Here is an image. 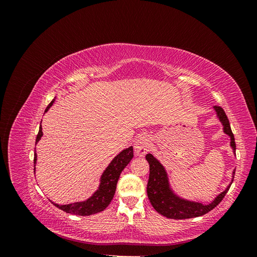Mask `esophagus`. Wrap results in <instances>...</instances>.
Instances as JSON below:
<instances>
[{"instance_id":"esophagus-1","label":"esophagus","mask_w":257,"mask_h":257,"mask_svg":"<svg viewBox=\"0 0 257 257\" xmlns=\"http://www.w3.org/2000/svg\"><path fill=\"white\" fill-rule=\"evenodd\" d=\"M150 141L151 138L149 135H139L134 144V149L137 155L139 157H144V155L150 150Z\"/></svg>"}]
</instances>
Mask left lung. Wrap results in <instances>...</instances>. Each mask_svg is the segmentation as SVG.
<instances>
[{"label": "left lung", "mask_w": 257, "mask_h": 257, "mask_svg": "<svg viewBox=\"0 0 257 257\" xmlns=\"http://www.w3.org/2000/svg\"><path fill=\"white\" fill-rule=\"evenodd\" d=\"M214 110L216 112L217 119L220 120L223 125V132L230 137V147L236 151V144H235V137L232 134L229 121L227 119V115L225 114L223 108L220 106H214ZM146 160L148 161L150 165V175H149V181L147 185V194L149 197L150 203L152 207L157 210V211L164 215L168 219L174 220H182V219H191V217H196L204 215L211 211L213 208L219 205L224 196L226 195L230 185L234 180L235 170L232 172V179L229 185L225 189L222 193H220L211 203L204 205L197 201H192L184 199L177 194L170 188L169 179L166 170L163 166L160 161L155 159L151 153H148L146 155Z\"/></svg>", "instance_id": "8db88e82"}]
</instances>
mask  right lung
Returning <instances> with one entry per match:
<instances>
[{"label":"right lung","instance_id":"add662e5","mask_svg":"<svg viewBox=\"0 0 257 257\" xmlns=\"http://www.w3.org/2000/svg\"><path fill=\"white\" fill-rule=\"evenodd\" d=\"M54 102V98L51 100V103L46 108L45 112H47L49 108L52 106ZM43 136L42 125L40 126V131L36 137V144L40 142V139ZM133 147H128L126 149L122 150L116 157L110 162V164L107 166V168L104 170V173L100 177L98 189L93 193V195L85 199L83 201H77V203L68 204V205H59L56 203H51L58 207L59 209L63 210V211L67 213H72L75 215H92L97 212L103 211L108 205L110 204V201L113 198L114 192L116 189V183H118L119 177L122 173V170L126 167V165L133 159ZM37 155L36 152L34 153V172L36 166Z\"/></svg>","mask_w":257,"mask_h":257}]
</instances>
